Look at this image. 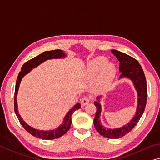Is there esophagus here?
Instances as JSON below:
<instances>
[{"mask_svg": "<svg viewBox=\"0 0 160 160\" xmlns=\"http://www.w3.org/2000/svg\"><path fill=\"white\" fill-rule=\"evenodd\" d=\"M90 101V98L88 97V96H85V97L82 98V100H81V104L82 105H87L88 103H89Z\"/></svg>", "mask_w": 160, "mask_h": 160, "instance_id": "1", "label": "esophagus"}]
</instances>
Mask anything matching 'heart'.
Returning <instances> with one entry per match:
<instances>
[{"instance_id":"obj_1","label":"heart","mask_w":160,"mask_h":160,"mask_svg":"<svg viewBox=\"0 0 160 160\" xmlns=\"http://www.w3.org/2000/svg\"><path fill=\"white\" fill-rule=\"evenodd\" d=\"M108 62L105 57L100 56L91 60L86 67V75L90 78H97L96 85L100 89L108 88L115 75V65Z\"/></svg>"}]
</instances>
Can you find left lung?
<instances>
[{"instance_id": "1", "label": "left lung", "mask_w": 160, "mask_h": 160, "mask_svg": "<svg viewBox=\"0 0 160 160\" xmlns=\"http://www.w3.org/2000/svg\"><path fill=\"white\" fill-rule=\"evenodd\" d=\"M111 51L118 58L120 62L119 70L121 72L120 79L122 78H127L132 81L135 88L138 92V107L135 115L132 119L130 122L126 124L120 128L108 129L102 126L100 122V114L102 108L100 103V98L102 96H98L97 101L95 104L97 110H96L95 119H94V125L95 128L101 135L107 138L118 139L122 138L135 128L138 124L139 119L142 115L145 109L148 92H147V82L142 68L139 65V62L135 58L130 56L122 52L116 50H111Z\"/></svg>"}]
</instances>
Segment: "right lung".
Listing matches in <instances>:
<instances>
[{
	"label": "right lung",
	"instance_id": "add662e5",
	"mask_svg": "<svg viewBox=\"0 0 160 160\" xmlns=\"http://www.w3.org/2000/svg\"><path fill=\"white\" fill-rule=\"evenodd\" d=\"M66 54L62 51V50H50V51H45L43 52L41 54H40L38 56L32 58L31 60H28V61L24 63L21 68V71L19 72L18 76L17 78L16 84V89H15V94H14V110L16 112V115L17 116L18 119L20 122H21V125L23 127L24 129L26 130L28 132H29L30 135L32 136L36 137L40 139H57L60 137L65 135L67 132L69 130L70 128L71 123H72V120H71V117H72L73 112L75 110H78L80 108V104L77 103L72 109H70L69 112H68L64 118V120L63 122L60 125L58 128L55 130H49V131H44V130H36L32 127L27 125L26 122L22 120V118L20 115L18 110V104H17V94L18 91L19 89L20 83L21 82L22 78L24 77L27 73H28L30 70H32V68H35L38 66L42 62L46 61L50 59H59L61 58H65Z\"/></svg>",
	"mask_w": 160,
	"mask_h": 160
}]
</instances>
